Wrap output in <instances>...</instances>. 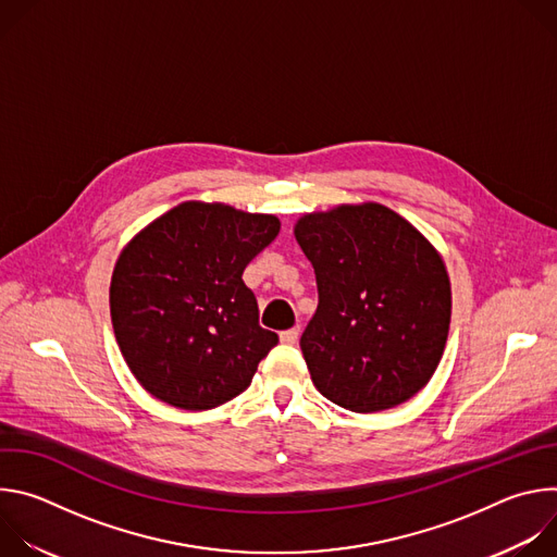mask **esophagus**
Returning a JSON list of instances; mask_svg holds the SVG:
<instances>
[{"instance_id":"esophagus-1","label":"esophagus","mask_w":557,"mask_h":557,"mask_svg":"<svg viewBox=\"0 0 557 557\" xmlns=\"http://www.w3.org/2000/svg\"><path fill=\"white\" fill-rule=\"evenodd\" d=\"M297 337H299V326H295V329H288V331H282V333H280V342H282V344H295V342H297Z\"/></svg>"}]
</instances>
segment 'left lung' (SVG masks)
<instances>
[{
  "label": "left lung",
  "instance_id": "1",
  "mask_svg": "<svg viewBox=\"0 0 557 557\" xmlns=\"http://www.w3.org/2000/svg\"><path fill=\"white\" fill-rule=\"evenodd\" d=\"M295 237L320 293L299 339L314 387L359 414L408 401L432 379L449 333L438 251L376 202L306 213Z\"/></svg>",
  "mask_w": 557,
  "mask_h": 557
}]
</instances>
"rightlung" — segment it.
I'll use <instances>...</instances> for the list:
<instances>
[{
  "instance_id": "1",
  "label": "right lung",
  "mask_w": 557,
  "mask_h": 557,
  "mask_svg": "<svg viewBox=\"0 0 557 557\" xmlns=\"http://www.w3.org/2000/svg\"><path fill=\"white\" fill-rule=\"evenodd\" d=\"M280 220L220 202H183L121 251L112 284L114 337L138 383L181 410H211L245 392L277 344L260 326L247 264Z\"/></svg>"
}]
</instances>
